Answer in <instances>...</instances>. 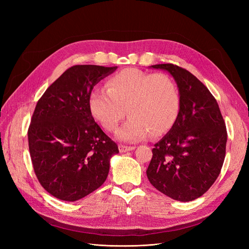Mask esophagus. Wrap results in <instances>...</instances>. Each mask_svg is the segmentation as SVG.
I'll return each mask as SVG.
<instances>
[{"label": "esophagus", "instance_id": "1", "mask_svg": "<svg viewBox=\"0 0 249 249\" xmlns=\"http://www.w3.org/2000/svg\"><path fill=\"white\" fill-rule=\"evenodd\" d=\"M119 152L120 153H125V152H130V150L135 149V146H126V145H119Z\"/></svg>", "mask_w": 249, "mask_h": 249}]
</instances>
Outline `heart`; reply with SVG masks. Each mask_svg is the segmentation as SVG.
<instances>
[{
    "label": "heart",
    "instance_id": "obj_1",
    "mask_svg": "<svg viewBox=\"0 0 249 249\" xmlns=\"http://www.w3.org/2000/svg\"><path fill=\"white\" fill-rule=\"evenodd\" d=\"M106 86L90 91L88 108L96 122L109 132L116 129L125 112L130 115L116 133L119 140L138 142L150 133L160 136L175 124L179 93L167 74L125 69L109 78Z\"/></svg>",
    "mask_w": 249,
    "mask_h": 249
}]
</instances>
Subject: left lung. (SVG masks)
I'll return each instance as SVG.
<instances>
[{
  "instance_id": "1",
  "label": "left lung",
  "mask_w": 249,
  "mask_h": 249,
  "mask_svg": "<svg viewBox=\"0 0 249 249\" xmlns=\"http://www.w3.org/2000/svg\"><path fill=\"white\" fill-rule=\"evenodd\" d=\"M175 79L179 111L175 124L153 148L146 176L157 190L178 201L200 197L214 184L225 157L228 134L219 106L193 74L173 64H156Z\"/></svg>"
}]
</instances>
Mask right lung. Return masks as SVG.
<instances>
[{
	"mask_svg": "<svg viewBox=\"0 0 249 249\" xmlns=\"http://www.w3.org/2000/svg\"><path fill=\"white\" fill-rule=\"evenodd\" d=\"M117 66L74 65L37 102L28 131L35 175L53 196L76 201L106 180L118 146L94 122L88 95Z\"/></svg>",
	"mask_w": 249,
	"mask_h": 249,
	"instance_id": "obj_1",
	"label": "right lung"
}]
</instances>
